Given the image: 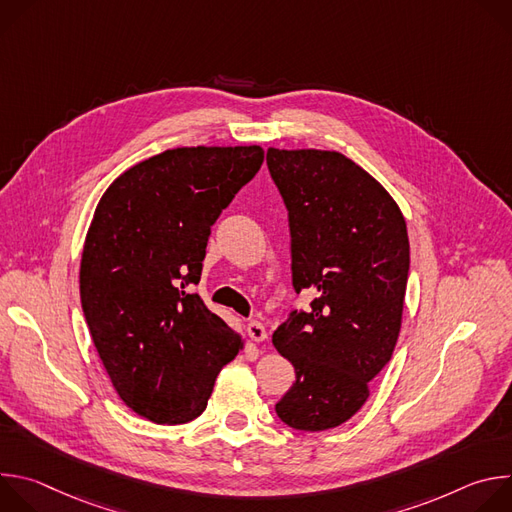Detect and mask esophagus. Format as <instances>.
Segmentation results:
<instances>
[{
    "mask_svg": "<svg viewBox=\"0 0 512 512\" xmlns=\"http://www.w3.org/2000/svg\"><path fill=\"white\" fill-rule=\"evenodd\" d=\"M247 334H249L251 340H255V342H263V340L267 338L265 326H263L261 322H257V320H253V322L247 324Z\"/></svg>",
    "mask_w": 512,
    "mask_h": 512,
    "instance_id": "1",
    "label": "esophagus"
}]
</instances>
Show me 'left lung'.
Masks as SVG:
<instances>
[{"mask_svg": "<svg viewBox=\"0 0 512 512\" xmlns=\"http://www.w3.org/2000/svg\"><path fill=\"white\" fill-rule=\"evenodd\" d=\"M289 212L291 283L314 296L273 332L296 369L275 405L283 423L324 431L348 421L391 360L403 318L409 237L393 196L328 150H267Z\"/></svg>", "mask_w": 512, "mask_h": 512, "instance_id": "obj_1", "label": "left lung"}]
</instances>
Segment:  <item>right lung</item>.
<instances>
[{
	"label": "right lung",
	"mask_w": 512,
	"mask_h": 512,
	"mask_svg": "<svg viewBox=\"0 0 512 512\" xmlns=\"http://www.w3.org/2000/svg\"><path fill=\"white\" fill-rule=\"evenodd\" d=\"M259 145L176 148L123 172L101 196L81 259V304L103 367L137 415L198 417L241 334L186 287L210 227L259 172Z\"/></svg>",
	"instance_id": "right-lung-1"
}]
</instances>
